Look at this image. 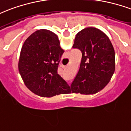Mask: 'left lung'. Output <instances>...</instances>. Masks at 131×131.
<instances>
[{
  "label": "left lung",
  "mask_w": 131,
  "mask_h": 131,
  "mask_svg": "<svg viewBox=\"0 0 131 131\" xmlns=\"http://www.w3.org/2000/svg\"><path fill=\"white\" fill-rule=\"evenodd\" d=\"M73 48L82 51L78 73L71 85L72 93L93 95L102 90L115 69V53L111 42L101 30L87 27L75 38Z\"/></svg>",
  "instance_id": "left-lung-1"
}]
</instances>
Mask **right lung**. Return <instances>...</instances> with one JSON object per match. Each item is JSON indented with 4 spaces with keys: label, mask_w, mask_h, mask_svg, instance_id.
Listing matches in <instances>:
<instances>
[{
    "label": "right lung",
    "mask_w": 131,
    "mask_h": 131,
    "mask_svg": "<svg viewBox=\"0 0 131 131\" xmlns=\"http://www.w3.org/2000/svg\"><path fill=\"white\" fill-rule=\"evenodd\" d=\"M64 52L58 36L49 30H37L26 39L20 51L18 70L31 92L43 97L69 93V84L58 74Z\"/></svg>",
    "instance_id": "1"
}]
</instances>
